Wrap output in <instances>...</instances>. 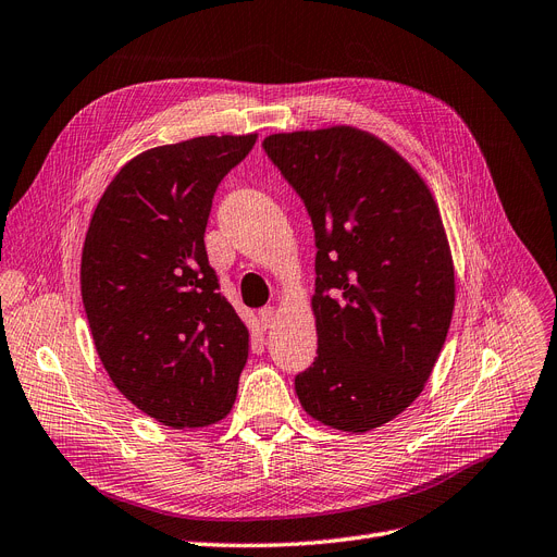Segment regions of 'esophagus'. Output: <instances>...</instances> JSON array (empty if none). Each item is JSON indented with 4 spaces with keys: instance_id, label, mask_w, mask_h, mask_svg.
<instances>
[{
    "instance_id": "esophagus-1",
    "label": "esophagus",
    "mask_w": 557,
    "mask_h": 557,
    "mask_svg": "<svg viewBox=\"0 0 557 557\" xmlns=\"http://www.w3.org/2000/svg\"><path fill=\"white\" fill-rule=\"evenodd\" d=\"M258 318H260V324L262 329H270L274 324V318H276V308L274 306H264L258 310Z\"/></svg>"
}]
</instances>
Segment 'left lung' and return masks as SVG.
Here are the masks:
<instances>
[{
	"instance_id": "left-lung-1",
	"label": "left lung",
	"mask_w": 557,
	"mask_h": 557,
	"mask_svg": "<svg viewBox=\"0 0 557 557\" xmlns=\"http://www.w3.org/2000/svg\"><path fill=\"white\" fill-rule=\"evenodd\" d=\"M264 152L315 231L313 366L295 376L304 411L370 432L425 388L455 308V264L438 206L386 141L333 125L270 135Z\"/></svg>"
}]
</instances>
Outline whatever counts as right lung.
Segmentation results:
<instances>
[{"instance_id":"obj_1","label":"right lung","mask_w":557,"mask_h":557,"mask_svg":"<svg viewBox=\"0 0 557 557\" xmlns=\"http://www.w3.org/2000/svg\"><path fill=\"white\" fill-rule=\"evenodd\" d=\"M258 135L150 148L109 183L82 251V301L109 380L173 430L235 405L249 329L219 293L206 226L224 175Z\"/></svg>"}]
</instances>
